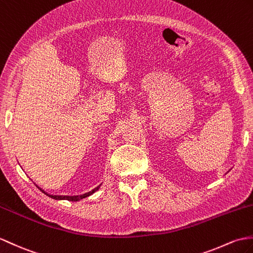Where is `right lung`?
Here are the masks:
<instances>
[{
    "label": "right lung",
    "mask_w": 253,
    "mask_h": 253,
    "mask_svg": "<svg viewBox=\"0 0 253 253\" xmlns=\"http://www.w3.org/2000/svg\"><path fill=\"white\" fill-rule=\"evenodd\" d=\"M101 185V184H100ZM100 185L99 186H97V187H95V189L93 190H91L90 192H88V193H85V194H83V195H76V196H62V195H50V194H47L45 191H43L42 189H40V187L38 186V189H40V191L41 192H43L44 194H46L47 196H49V197H51V198H54V199H67V201H71V202H78V201H80V199H83V198H85V197H87V196H89V195H91V194H93L95 193L96 191H98L99 190V187H100Z\"/></svg>",
    "instance_id": "obj_1"
}]
</instances>
